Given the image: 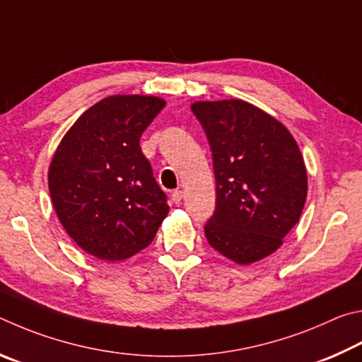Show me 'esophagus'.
I'll return each instance as SVG.
<instances>
[{"label":"esophagus","instance_id":"obj_1","mask_svg":"<svg viewBox=\"0 0 362 362\" xmlns=\"http://www.w3.org/2000/svg\"><path fill=\"white\" fill-rule=\"evenodd\" d=\"M171 200H173V204H181L182 191H180V189H176V191H173V194H171Z\"/></svg>","mask_w":362,"mask_h":362}]
</instances>
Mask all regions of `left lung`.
I'll list each match as a JSON object with an SVG mask.
<instances>
[{
	"label": "left lung",
	"mask_w": 362,
	"mask_h": 362,
	"mask_svg": "<svg viewBox=\"0 0 362 362\" xmlns=\"http://www.w3.org/2000/svg\"><path fill=\"white\" fill-rule=\"evenodd\" d=\"M191 110L210 143L216 177L208 243L240 265L261 261L283 245L305 205L299 146L280 120L248 101H197Z\"/></svg>",
	"instance_id": "obj_1"
}]
</instances>
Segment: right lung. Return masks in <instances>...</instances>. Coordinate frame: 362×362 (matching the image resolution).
I'll return each instance as SVG.
<instances>
[{
    "mask_svg": "<svg viewBox=\"0 0 362 362\" xmlns=\"http://www.w3.org/2000/svg\"><path fill=\"white\" fill-rule=\"evenodd\" d=\"M165 106L149 95H111L88 107L57 148L49 191L57 216L87 255L124 261L154 240L167 218L139 138Z\"/></svg>",
    "mask_w": 362,
    "mask_h": 362,
    "instance_id": "1",
    "label": "right lung"
}]
</instances>
